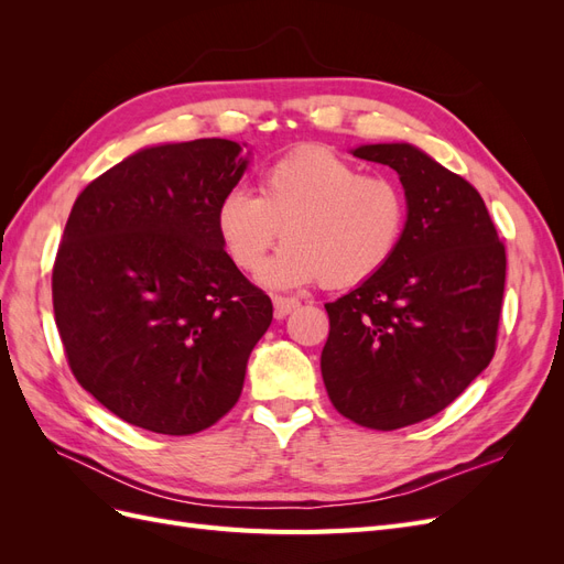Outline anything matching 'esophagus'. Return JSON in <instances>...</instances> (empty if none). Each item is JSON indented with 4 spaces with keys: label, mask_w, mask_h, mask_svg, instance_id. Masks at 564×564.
<instances>
[{
    "label": "esophagus",
    "mask_w": 564,
    "mask_h": 564,
    "mask_svg": "<svg viewBox=\"0 0 564 564\" xmlns=\"http://www.w3.org/2000/svg\"><path fill=\"white\" fill-rule=\"evenodd\" d=\"M272 305H275V317H286L292 311L299 308V301L296 299H286V296H275L272 299Z\"/></svg>",
    "instance_id": "1"
}]
</instances>
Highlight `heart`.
<instances>
[{
    "label": "heart",
    "instance_id": "obj_1",
    "mask_svg": "<svg viewBox=\"0 0 564 564\" xmlns=\"http://www.w3.org/2000/svg\"><path fill=\"white\" fill-rule=\"evenodd\" d=\"M409 224V202L398 178L362 169L327 145H301L270 162L259 197L230 187L216 204V235L242 272L259 270L280 240L261 280L289 289L322 280L352 289L377 278L395 259Z\"/></svg>",
    "mask_w": 564,
    "mask_h": 564
}]
</instances>
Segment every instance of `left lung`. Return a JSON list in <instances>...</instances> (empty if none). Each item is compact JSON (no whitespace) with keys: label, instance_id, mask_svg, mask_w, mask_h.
Wrapping results in <instances>:
<instances>
[{"label":"left lung","instance_id":"8db88e82","mask_svg":"<svg viewBox=\"0 0 564 564\" xmlns=\"http://www.w3.org/2000/svg\"><path fill=\"white\" fill-rule=\"evenodd\" d=\"M400 174L409 224L395 259L334 303L322 379L338 414L395 431L452 404L497 350L506 247L475 187L409 143L352 150Z\"/></svg>","mask_w":564,"mask_h":564}]
</instances>
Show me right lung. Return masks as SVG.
Wrapping results in <instances>:
<instances>
[{"label": "right lung", "instance_id": "add662e5", "mask_svg": "<svg viewBox=\"0 0 564 564\" xmlns=\"http://www.w3.org/2000/svg\"><path fill=\"white\" fill-rule=\"evenodd\" d=\"M240 152L226 139L145 148L67 216L51 275L67 365L139 429L193 435L224 419L272 322L216 235V204L247 169Z\"/></svg>", "mask_w": 564, "mask_h": 564}]
</instances>
